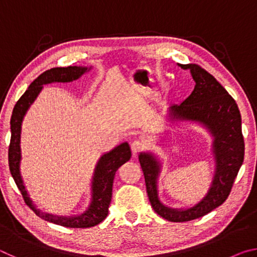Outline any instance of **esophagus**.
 <instances>
[{"label":"esophagus","instance_id":"34e87169","mask_svg":"<svg viewBox=\"0 0 257 257\" xmlns=\"http://www.w3.org/2000/svg\"><path fill=\"white\" fill-rule=\"evenodd\" d=\"M130 147H132V151L134 154H137L139 153V152H142L143 150H144V144H143V142L141 141H134L132 142V144H130Z\"/></svg>","mask_w":257,"mask_h":257}]
</instances>
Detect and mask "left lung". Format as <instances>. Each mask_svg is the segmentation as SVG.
I'll use <instances>...</instances> for the list:
<instances>
[{"mask_svg":"<svg viewBox=\"0 0 257 257\" xmlns=\"http://www.w3.org/2000/svg\"><path fill=\"white\" fill-rule=\"evenodd\" d=\"M179 67L190 71L196 85L184 102L170 107L171 114L173 119L195 121L210 130L214 137L213 153L216 169L211 188L201 202L187 210H175L164 206L158 197L156 182L160 163L150 153L139 154V163L144 173L151 205L160 216L171 222L198 219L223 204L231 191L245 154L240 112L231 95L198 64H179Z\"/></svg>","mask_w":257,"mask_h":257,"instance_id":"8db88e82","label":"left lung"}]
</instances>
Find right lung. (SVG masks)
Listing matches in <instances>:
<instances>
[{
	"label": "right lung",
	"instance_id": "obj_1",
	"mask_svg": "<svg viewBox=\"0 0 257 257\" xmlns=\"http://www.w3.org/2000/svg\"><path fill=\"white\" fill-rule=\"evenodd\" d=\"M86 71L87 68L84 67H67L53 68L43 72L29 85L28 89L16 103L10 121L11 139L10 145H9V168H10V172L14 177L17 187H18L21 195H23L25 203L32 208L35 214L42 217V219L67 228H90L102 222L105 219L108 213V205H110L112 198L113 179H114L116 170L132 158L130 147L128 143H123V144L115 147L114 150L104 154L99 159L93 177V197L88 210L80 215L68 217L47 214V213H43L34 206L20 176L19 164L21 159V122H23L25 113L27 112L30 104L35 101V98L40 94L43 85L51 84V82H69L76 80Z\"/></svg>",
	"mask_w": 257,
	"mask_h": 257
}]
</instances>
